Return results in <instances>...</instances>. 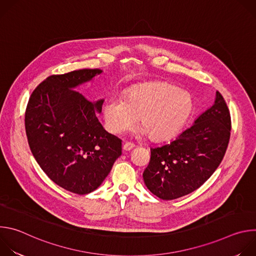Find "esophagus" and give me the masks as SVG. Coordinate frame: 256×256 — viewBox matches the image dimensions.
<instances>
[{
    "instance_id": "obj_1",
    "label": "esophagus",
    "mask_w": 256,
    "mask_h": 256,
    "mask_svg": "<svg viewBox=\"0 0 256 256\" xmlns=\"http://www.w3.org/2000/svg\"><path fill=\"white\" fill-rule=\"evenodd\" d=\"M134 147V144L132 142H126L124 144V151H130L132 148Z\"/></svg>"
}]
</instances>
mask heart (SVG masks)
I'll return each instance as SVG.
<instances>
[{
	"mask_svg": "<svg viewBox=\"0 0 256 256\" xmlns=\"http://www.w3.org/2000/svg\"><path fill=\"white\" fill-rule=\"evenodd\" d=\"M194 109L190 95L166 83H153L132 88L124 99L110 98L103 106L107 130L120 134L138 118L140 134L153 140L175 136L186 124Z\"/></svg>",
	"mask_w": 256,
	"mask_h": 256,
	"instance_id": "obj_1",
	"label": "heart"
}]
</instances>
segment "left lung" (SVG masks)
<instances>
[{
    "instance_id": "left-lung-1",
    "label": "left lung",
    "mask_w": 256,
    "mask_h": 256,
    "mask_svg": "<svg viewBox=\"0 0 256 256\" xmlns=\"http://www.w3.org/2000/svg\"><path fill=\"white\" fill-rule=\"evenodd\" d=\"M231 132L228 106L216 91L214 104L175 140L151 148L142 173L148 190L161 200L186 196L212 176L226 153Z\"/></svg>"
}]
</instances>
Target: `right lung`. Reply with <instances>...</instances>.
Returning <instances> with one entry per match:
<instances>
[{
	"label": "right lung",
	"instance_id": "add662e5",
	"mask_svg": "<svg viewBox=\"0 0 256 256\" xmlns=\"http://www.w3.org/2000/svg\"><path fill=\"white\" fill-rule=\"evenodd\" d=\"M83 68L46 78L32 92L25 130L33 157L64 190L86 194L101 186L122 155V140L99 122L104 99L91 102L75 89L100 75Z\"/></svg>",
	"mask_w": 256,
	"mask_h": 256
}]
</instances>
